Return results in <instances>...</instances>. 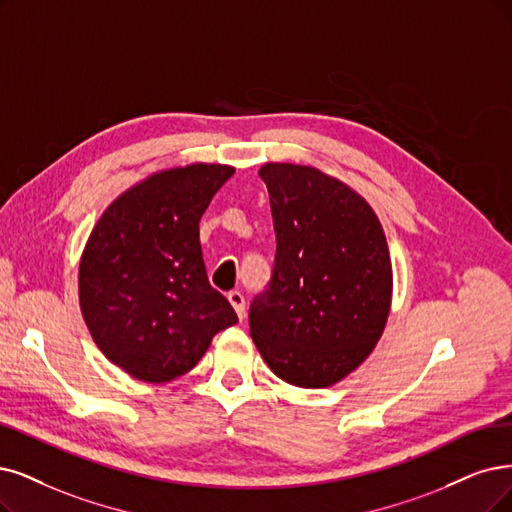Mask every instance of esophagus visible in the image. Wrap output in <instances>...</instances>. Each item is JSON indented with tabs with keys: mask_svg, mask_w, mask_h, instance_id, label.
I'll return each mask as SVG.
<instances>
[{
	"mask_svg": "<svg viewBox=\"0 0 512 512\" xmlns=\"http://www.w3.org/2000/svg\"><path fill=\"white\" fill-rule=\"evenodd\" d=\"M227 299H230V304L236 310L238 318H244V295L240 291H232L227 293Z\"/></svg>",
	"mask_w": 512,
	"mask_h": 512,
	"instance_id": "34e87169",
	"label": "esophagus"
}]
</instances>
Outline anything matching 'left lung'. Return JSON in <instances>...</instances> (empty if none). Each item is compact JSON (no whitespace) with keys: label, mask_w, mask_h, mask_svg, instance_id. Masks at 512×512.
Listing matches in <instances>:
<instances>
[{"label":"left lung","mask_w":512,"mask_h":512,"mask_svg":"<svg viewBox=\"0 0 512 512\" xmlns=\"http://www.w3.org/2000/svg\"><path fill=\"white\" fill-rule=\"evenodd\" d=\"M276 257L249 312L268 367L299 388L344 380L380 342L392 301L382 223L352 187L312 166L268 162Z\"/></svg>","instance_id":"left-lung-1"}]
</instances>
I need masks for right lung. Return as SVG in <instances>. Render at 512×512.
Returning <instances> with one entry per match:
<instances>
[{
    "mask_svg": "<svg viewBox=\"0 0 512 512\" xmlns=\"http://www.w3.org/2000/svg\"><path fill=\"white\" fill-rule=\"evenodd\" d=\"M232 175L234 166L202 162L160 170L113 200L90 232L82 316L99 350L137 380H175L238 323L208 282L198 225Z\"/></svg>",
    "mask_w": 512,
    "mask_h": 512,
    "instance_id": "right-lung-1",
    "label": "right lung"
}]
</instances>
